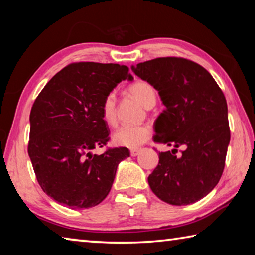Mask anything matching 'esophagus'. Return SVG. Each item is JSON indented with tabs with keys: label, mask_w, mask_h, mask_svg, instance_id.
<instances>
[{
	"label": "esophagus",
	"mask_w": 255,
	"mask_h": 255,
	"mask_svg": "<svg viewBox=\"0 0 255 255\" xmlns=\"http://www.w3.org/2000/svg\"><path fill=\"white\" fill-rule=\"evenodd\" d=\"M140 152V148H131L130 149V155L131 156H137L138 154Z\"/></svg>",
	"instance_id": "34e87169"
}]
</instances>
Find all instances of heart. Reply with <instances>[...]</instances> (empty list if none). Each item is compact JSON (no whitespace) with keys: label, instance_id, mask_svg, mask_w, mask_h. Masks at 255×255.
Instances as JSON below:
<instances>
[{"label":"heart","instance_id":"1","mask_svg":"<svg viewBox=\"0 0 255 255\" xmlns=\"http://www.w3.org/2000/svg\"><path fill=\"white\" fill-rule=\"evenodd\" d=\"M128 92L132 98L141 103L145 108H150L156 101V92L148 82L138 80L128 86ZM101 115L109 126H115L117 123L116 115V96L114 92L107 93L101 102ZM152 135V128L148 125L120 127L114 133V141L118 146L128 148H137L149 139Z\"/></svg>","mask_w":255,"mask_h":255}]
</instances>
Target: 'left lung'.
Wrapping results in <instances>:
<instances>
[{
    "label": "left lung",
    "mask_w": 255,
    "mask_h": 255,
    "mask_svg": "<svg viewBox=\"0 0 255 255\" xmlns=\"http://www.w3.org/2000/svg\"><path fill=\"white\" fill-rule=\"evenodd\" d=\"M132 71L157 90L165 106L155 122L154 143L175 147L159 152L149 187L170 205L193 204L216 187L225 167L231 139L225 96L210 73L190 59L159 57ZM180 145L185 149L176 157Z\"/></svg>",
    "instance_id": "left-lung-1"
}]
</instances>
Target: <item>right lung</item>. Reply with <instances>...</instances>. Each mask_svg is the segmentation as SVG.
I'll return each mask as SVG.
<instances>
[{
  "label": "right lung",
  "mask_w": 255,
  "mask_h": 255,
  "mask_svg": "<svg viewBox=\"0 0 255 255\" xmlns=\"http://www.w3.org/2000/svg\"><path fill=\"white\" fill-rule=\"evenodd\" d=\"M119 64L72 63L55 74L30 112L28 154L46 195L71 209L91 208L108 196L126 147L92 154L110 140L101 102L119 82L132 79Z\"/></svg>",
  "instance_id": "add662e5"
}]
</instances>
